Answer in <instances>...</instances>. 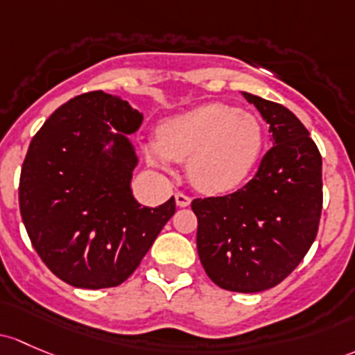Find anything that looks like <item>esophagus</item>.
I'll use <instances>...</instances> for the list:
<instances>
[{"label": "esophagus", "mask_w": 355, "mask_h": 355, "mask_svg": "<svg viewBox=\"0 0 355 355\" xmlns=\"http://www.w3.org/2000/svg\"><path fill=\"white\" fill-rule=\"evenodd\" d=\"M190 200L192 199H190L189 196H185V193H182V192L175 193V202H177L178 207H187L190 204Z\"/></svg>", "instance_id": "1"}]
</instances>
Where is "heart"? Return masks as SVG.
Listing matches in <instances>:
<instances>
[{"mask_svg":"<svg viewBox=\"0 0 355 355\" xmlns=\"http://www.w3.org/2000/svg\"><path fill=\"white\" fill-rule=\"evenodd\" d=\"M263 144L260 121L226 103H204L166 119L158 139L144 151L153 165L189 162L190 182L207 193H223L241 184L259 159Z\"/></svg>","mask_w":355,"mask_h":355,"instance_id":"heart-1","label":"heart"}]
</instances>
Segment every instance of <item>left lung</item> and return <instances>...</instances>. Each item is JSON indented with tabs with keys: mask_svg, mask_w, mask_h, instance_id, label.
Masks as SVG:
<instances>
[{
	"mask_svg": "<svg viewBox=\"0 0 355 355\" xmlns=\"http://www.w3.org/2000/svg\"><path fill=\"white\" fill-rule=\"evenodd\" d=\"M241 95L268 124L272 148L243 189L193 199L192 211L209 279L226 291L260 293L284 281L315 241L323 206L322 155L289 109Z\"/></svg>",
	"mask_w": 355,
	"mask_h": 355,
	"instance_id": "1",
	"label": "left lung"
}]
</instances>
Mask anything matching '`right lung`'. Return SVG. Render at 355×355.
<instances>
[{"label": "right lung", "instance_id": "1", "mask_svg": "<svg viewBox=\"0 0 355 355\" xmlns=\"http://www.w3.org/2000/svg\"><path fill=\"white\" fill-rule=\"evenodd\" d=\"M141 124L128 100L98 89L59 107L30 143L20 214L35 252L66 284H122L175 214L173 197L153 209L132 196L137 156L128 136Z\"/></svg>", "mask_w": 355, "mask_h": 355}]
</instances>
